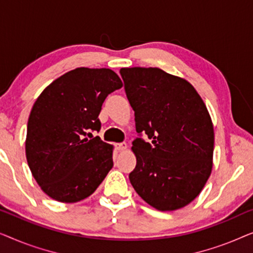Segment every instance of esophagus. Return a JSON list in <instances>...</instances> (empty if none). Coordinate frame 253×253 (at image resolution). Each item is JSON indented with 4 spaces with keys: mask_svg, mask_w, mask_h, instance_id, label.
<instances>
[{
    "mask_svg": "<svg viewBox=\"0 0 253 253\" xmlns=\"http://www.w3.org/2000/svg\"><path fill=\"white\" fill-rule=\"evenodd\" d=\"M126 147H127V145L126 144V143H120V144H116V148L119 151H124V150H126Z\"/></svg>",
    "mask_w": 253,
    "mask_h": 253,
    "instance_id": "esophagus-1",
    "label": "esophagus"
}]
</instances>
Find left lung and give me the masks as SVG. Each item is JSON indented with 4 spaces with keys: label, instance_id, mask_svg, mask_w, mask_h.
Returning a JSON list of instances; mask_svg holds the SVG:
<instances>
[{
    "label": "left lung",
    "instance_id": "left-lung-1",
    "mask_svg": "<svg viewBox=\"0 0 253 253\" xmlns=\"http://www.w3.org/2000/svg\"><path fill=\"white\" fill-rule=\"evenodd\" d=\"M120 74L139 136L132 141L131 184L154 209H182L212 171L214 130L205 103L189 82L159 68H122Z\"/></svg>",
    "mask_w": 253,
    "mask_h": 253
}]
</instances>
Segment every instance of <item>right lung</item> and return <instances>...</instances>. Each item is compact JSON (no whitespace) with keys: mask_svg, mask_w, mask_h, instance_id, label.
I'll use <instances>...</instances> for the list:
<instances>
[{"mask_svg":"<svg viewBox=\"0 0 253 253\" xmlns=\"http://www.w3.org/2000/svg\"><path fill=\"white\" fill-rule=\"evenodd\" d=\"M123 86L110 69L77 68L43 89L31 110L26 159L42 191L57 202L87 198L113 168V146L93 138L110 93Z\"/></svg>","mask_w":253,"mask_h":253,"instance_id":"1","label":"right lung"}]
</instances>
